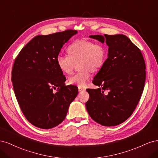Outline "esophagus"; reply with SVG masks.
<instances>
[{"label":"esophagus","mask_w":158,"mask_h":158,"mask_svg":"<svg viewBox=\"0 0 158 158\" xmlns=\"http://www.w3.org/2000/svg\"><path fill=\"white\" fill-rule=\"evenodd\" d=\"M85 88H82V87H80V86H78V91H79V92H84V91H85Z\"/></svg>","instance_id":"esophagus-1"}]
</instances>
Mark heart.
Masks as SVG:
<instances>
[{
  "label": "heart",
  "mask_w": 158,
  "mask_h": 158,
  "mask_svg": "<svg viewBox=\"0 0 158 158\" xmlns=\"http://www.w3.org/2000/svg\"><path fill=\"white\" fill-rule=\"evenodd\" d=\"M68 55L59 54L56 63L64 74L73 71L75 64L78 62V73L71 76L68 82L71 85L84 86L91 76V73L101 69L106 59L107 50L99 43L81 40L71 44L67 48Z\"/></svg>",
  "instance_id": "heart-1"
}]
</instances>
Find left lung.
Here are the masks:
<instances>
[{
  "mask_svg": "<svg viewBox=\"0 0 158 158\" xmlns=\"http://www.w3.org/2000/svg\"><path fill=\"white\" fill-rule=\"evenodd\" d=\"M109 46L108 57L87 89L85 107L94 121L103 126L120 125L131 117L144 88L146 64L140 49L123 34L90 35Z\"/></svg>",
  "mask_w": 158,
  "mask_h": 158,
  "instance_id": "obj_1",
  "label": "left lung"
}]
</instances>
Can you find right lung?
I'll list each match as a JSON object with an SVG mask.
<instances>
[{
  "label": "right lung",
  "instance_id": "1",
  "mask_svg": "<svg viewBox=\"0 0 158 158\" xmlns=\"http://www.w3.org/2000/svg\"><path fill=\"white\" fill-rule=\"evenodd\" d=\"M77 33L67 30L37 35L14 60L12 82L18 103L27 120L36 127L49 129L64 121L78 89L66 85V77L56 63L60 49ZM57 89L54 93L53 89Z\"/></svg>",
  "mask_w": 158,
  "mask_h": 158
}]
</instances>
